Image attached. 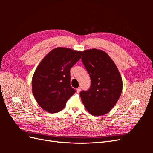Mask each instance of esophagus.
<instances>
[{"instance_id":"esophagus-1","label":"esophagus","mask_w":153,"mask_h":153,"mask_svg":"<svg viewBox=\"0 0 153 153\" xmlns=\"http://www.w3.org/2000/svg\"><path fill=\"white\" fill-rule=\"evenodd\" d=\"M80 91H81V87H78V88H77V89H76L77 93H79V92H80Z\"/></svg>"}]
</instances>
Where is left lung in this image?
<instances>
[{
    "instance_id": "1",
    "label": "left lung",
    "mask_w": 153,
    "mask_h": 153,
    "mask_svg": "<svg viewBox=\"0 0 153 153\" xmlns=\"http://www.w3.org/2000/svg\"><path fill=\"white\" fill-rule=\"evenodd\" d=\"M82 61L89 74L91 85L80 93L86 110L94 116L109 112L116 104L123 90V80L112 59L104 51H83Z\"/></svg>"
}]
</instances>
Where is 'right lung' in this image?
<instances>
[{"instance_id": "add662e5", "label": "right lung", "mask_w": 153, "mask_h": 153, "mask_svg": "<svg viewBox=\"0 0 153 153\" xmlns=\"http://www.w3.org/2000/svg\"><path fill=\"white\" fill-rule=\"evenodd\" d=\"M81 56L82 51L58 47L51 50L39 64L32 76V89L37 103L44 110L59 112L75 94L70 85V69Z\"/></svg>"}]
</instances>
